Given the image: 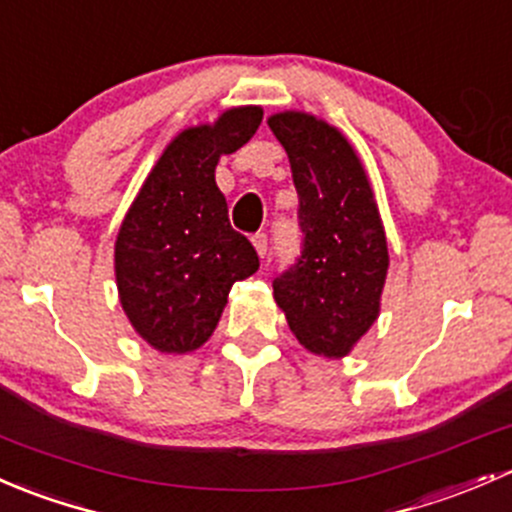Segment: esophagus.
Returning a JSON list of instances; mask_svg holds the SVG:
<instances>
[{
  "instance_id": "obj_1",
  "label": "esophagus",
  "mask_w": 512,
  "mask_h": 512,
  "mask_svg": "<svg viewBox=\"0 0 512 512\" xmlns=\"http://www.w3.org/2000/svg\"><path fill=\"white\" fill-rule=\"evenodd\" d=\"M254 246H256V251H258V256H266L268 254V236L263 234V231H258V234H254Z\"/></svg>"
}]
</instances>
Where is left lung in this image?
<instances>
[{"instance_id": "8db88e82", "label": "left lung", "mask_w": 512, "mask_h": 512, "mask_svg": "<svg viewBox=\"0 0 512 512\" xmlns=\"http://www.w3.org/2000/svg\"><path fill=\"white\" fill-rule=\"evenodd\" d=\"M291 160L300 254L273 278L288 328L315 355L342 357L379 313L389 254L374 194L350 142L323 120H268Z\"/></svg>"}]
</instances>
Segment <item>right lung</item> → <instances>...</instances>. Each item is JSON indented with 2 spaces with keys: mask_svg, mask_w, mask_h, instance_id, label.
Listing matches in <instances>:
<instances>
[{
  "mask_svg": "<svg viewBox=\"0 0 512 512\" xmlns=\"http://www.w3.org/2000/svg\"><path fill=\"white\" fill-rule=\"evenodd\" d=\"M261 118V108H234L179 133L120 226V303L155 350H197L217 328L231 286L258 271L251 241L231 229L214 170L221 155L254 138Z\"/></svg>",
  "mask_w": 512,
  "mask_h": 512,
  "instance_id": "obj_1",
  "label": "right lung"
}]
</instances>
